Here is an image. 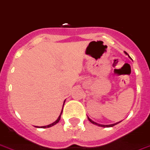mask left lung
I'll return each instance as SVG.
<instances>
[{
	"label": "left lung",
	"instance_id": "8db88e82",
	"mask_svg": "<svg viewBox=\"0 0 150 150\" xmlns=\"http://www.w3.org/2000/svg\"><path fill=\"white\" fill-rule=\"evenodd\" d=\"M125 54H127V55H129V54H128L126 52H125ZM129 58H130V57H129ZM88 120H89V121L91 122H92V124H94V125H96V126H102V127H112L113 126H115V125H116V124L119 123V122H121V121H120V122H116V123L110 124V125H102V124H98V123H97V122H94V121H93V120H92V119H90L89 117H88Z\"/></svg>",
	"mask_w": 150,
	"mask_h": 150
}]
</instances>
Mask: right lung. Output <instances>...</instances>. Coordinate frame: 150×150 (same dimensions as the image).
<instances>
[{
  "instance_id": "right-lung-1",
  "label": "right lung",
  "mask_w": 150,
  "mask_h": 150,
  "mask_svg": "<svg viewBox=\"0 0 150 150\" xmlns=\"http://www.w3.org/2000/svg\"><path fill=\"white\" fill-rule=\"evenodd\" d=\"M64 102H65V100L64 101ZM64 104H63V106H64ZM62 110H63V108H62ZM62 112H61L60 115H59V116H58V119H57V120H56L55 122H53V123L49 124V125H47V126H41V127H39V126H35V127H37V128H49V127H52V126H54V125H55V124L58 123V122H59V120H60V119H61V115H62Z\"/></svg>"
}]
</instances>
